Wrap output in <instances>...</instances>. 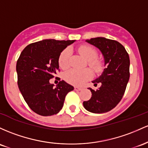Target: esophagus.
<instances>
[{"label":"esophagus","mask_w":148,"mask_h":148,"mask_svg":"<svg viewBox=\"0 0 148 148\" xmlns=\"http://www.w3.org/2000/svg\"><path fill=\"white\" fill-rule=\"evenodd\" d=\"M82 89V88L79 87H75V91H81Z\"/></svg>","instance_id":"1"}]
</instances>
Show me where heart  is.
Wrapping results in <instances>:
<instances>
[{"label":"heart","instance_id":"obj_1","mask_svg":"<svg viewBox=\"0 0 148 148\" xmlns=\"http://www.w3.org/2000/svg\"><path fill=\"white\" fill-rule=\"evenodd\" d=\"M77 51L87 61L88 66L96 73L102 71L103 64L99 59H96L98 52L94 48L89 45H81L77 48ZM71 51L69 48L65 49L61 53L59 58V64L62 69L66 70L70 66V59ZM92 73L89 69H71L65 74V79L73 85H82L86 81L92 77Z\"/></svg>","mask_w":148,"mask_h":148}]
</instances>
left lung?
Masks as SVG:
<instances>
[{
    "mask_svg": "<svg viewBox=\"0 0 148 148\" xmlns=\"http://www.w3.org/2000/svg\"><path fill=\"white\" fill-rule=\"evenodd\" d=\"M86 42L97 47L104 58V69L102 74L92 81L96 90L89 88L92 97L84 101L86 110L93 113H104L113 109L122 99L129 82L130 60L125 48L113 40L103 37L91 38Z\"/></svg>",
    "mask_w": 148,
    "mask_h": 148,
    "instance_id": "obj_1",
    "label": "left lung"
}]
</instances>
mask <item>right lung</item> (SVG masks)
Instances as JSON below:
<instances>
[{"label": "right lung", "instance_id": "1", "mask_svg": "<svg viewBox=\"0 0 148 148\" xmlns=\"http://www.w3.org/2000/svg\"><path fill=\"white\" fill-rule=\"evenodd\" d=\"M75 41L42 40L29 45L21 52L16 66L18 87L36 113L42 116L57 114L62 109L66 94L74 89L64 80L54 87L49 79L59 69L61 53Z\"/></svg>", "mask_w": 148, "mask_h": 148}]
</instances>
